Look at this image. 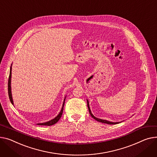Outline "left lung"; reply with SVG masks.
I'll return each mask as SVG.
<instances>
[{"instance_id": "left-lung-1", "label": "left lung", "mask_w": 157, "mask_h": 157, "mask_svg": "<svg viewBox=\"0 0 157 157\" xmlns=\"http://www.w3.org/2000/svg\"><path fill=\"white\" fill-rule=\"evenodd\" d=\"M87 100V105H88V110H89V112H90V114L91 115V116L94 119H95L96 121H98V122H102V123H105V124H119L121 122H110V121H109L107 120H105V119H99V118H97L96 117H95L93 115V113H91V109L90 108V105H89V101L88 100Z\"/></svg>"}]
</instances>
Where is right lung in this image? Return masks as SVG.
<instances>
[{
  "mask_svg": "<svg viewBox=\"0 0 157 157\" xmlns=\"http://www.w3.org/2000/svg\"><path fill=\"white\" fill-rule=\"evenodd\" d=\"M12 64L11 66H10V74H9V81H8V93H9V97L10 99V102L14 105V102H13V96H12V91H11V72H12ZM66 96L65 97L64 99V101H63V104H62V109L59 112V113L57 115V116L54 118L53 119H52L49 121L45 122H42V123H38L36 124L38 125H41V126H52V125H54L56 123H57L59 120L60 119V118L62 116V112H63V109H64V103H65V100H66Z\"/></svg>",
  "mask_w": 157,
  "mask_h": 157,
  "instance_id": "add662e5",
  "label": "right lung"
}]
</instances>
